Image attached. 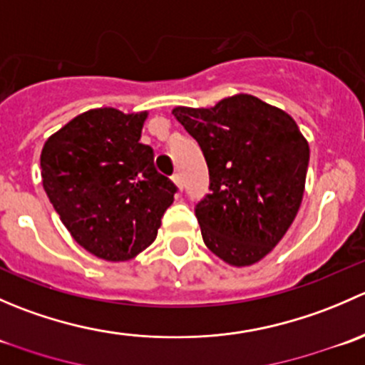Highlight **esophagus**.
I'll list each match as a JSON object with an SVG mask.
<instances>
[{"label":"esophagus","instance_id":"34e87169","mask_svg":"<svg viewBox=\"0 0 365 365\" xmlns=\"http://www.w3.org/2000/svg\"><path fill=\"white\" fill-rule=\"evenodd\" d=\"M173 182L176 183V187H178L180 190L183 189V180H182V175H180V173H175V175H173Z\"/></svg>","mask_w":365,"mask_h":365}]
</instances>
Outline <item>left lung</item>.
Listing matches in <instances>:
<instances>
[{
	"instance_id": "1",
	"label": "left lung",
	"mask_w": 365,
	"mask_h": 365,
	"mask_svg": "<svg viewBox=\"0 0 365 365\" xmlns=\"http://www.w3.org/2000/svg\"><path fill=\"white\" fill-rule=\"evenodd\" d=\"M173 114L208 165L210 194L196 205L206 247L233 267L257 263L289 230L304 196L309 145L298 125L244 93Z\"/></svg>"
}]
</instances>
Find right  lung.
I'll return each instance as SVG.
<instances>
[{
  "label": "right lung",
  "mask_w": 365,
  "mask_h": 365,
  "mask_svg": "<svg viewBox=\"0 0 365 365\" xmlns=\"http://www.w3.org/2000/svg\"><path fill=\"white\" fill-rule=\"evenodd\" d=\"M148 113L91 109L68 121L42 148L47 197L73 240L106 261H127L157 238L176 185L139 143Z\"/></svg>",
  "instance_id": "right-lung-1"
}]
</instances>
